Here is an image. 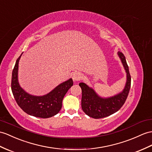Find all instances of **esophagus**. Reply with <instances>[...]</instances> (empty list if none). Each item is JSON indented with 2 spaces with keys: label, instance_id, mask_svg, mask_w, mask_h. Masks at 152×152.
Segmentation results:
<instances>
[{
  "label": "esophagus",
  "instance_id": "34e87169",
  "mask_svg": "<svg viewBox=\"0 0 152 152\" xmlns=\"http://www.w3.org/2000/svg\"><path fill=\"white\" fill-rule=\"evenodd\" d=\"M82 75H81V73L79 72H76L73 75L72 77V79L73 80L74 82H77V81L80 80L81 79H82Z\"/></svg>",
  "mask_w": 152,
  "mask_h": 152
}]
</instances>
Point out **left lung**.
Wrapping results in <instances>:
<instances>
[{"mask_svg": "<svg viewBox=\"0 0 152 152\" xmlns=\"http://www.w3.org/2000/svg\"><path fill=\"white\" fill-rule=\"evenodd\" d=\"M126 73V83L124 88L120 93L110 97H101L93 88L84 83L79 86L82 90L81 106L83 112L89 117L94 119H101L108 117L117 112L124 104L129 94L131 86V77L128 66L123 53H117Z\"/></svg>", "mask_w": 152, "mask_h": 152, "instance_id": "8db88e82", "label": "left lung"}]
</instances>
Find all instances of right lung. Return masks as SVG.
Listing matches in <instances>:
<instances>
[{
	"label": "right lung",
	"instance_id": "obj_1",
	"mask_svg": "<svg viewBox=\"0 0 152 152\" xmlns=\"http://www.w3.org/2000/svg\"><path fill=\"white\" fill-rule=\"evenodd\" d=\"M22 55L16 61L12 78V90L17 104L24 112L36 117L46 119L55 115L62 108L64 95L73 86L72 79L58 84L46 95L36 96L29 94L20 87L18 80V62Z\"/></svg>",
	"mask_w": 152,
	"mask_h": 152
}]
</instances>
